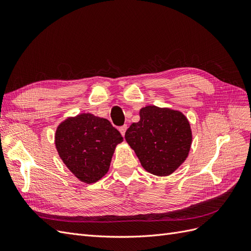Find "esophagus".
<instances>
[{"mask_svg":"<svg viewBox=\"0 0 251 251\" xmlns=\"http://www.w3.org/2000/svg\"><path fill=\"white\" fill-rule=\"evenodd\" d=\"M126 128H127L126 125H125V126H120V127H119V132L121 133V135L125 136V134H126Z\"/></svg>","mask_w":251,"mask_h":251,"instance_id":"1","label":"esophagus"}]
</instances>
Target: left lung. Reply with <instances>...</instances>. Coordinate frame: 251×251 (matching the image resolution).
<instances>
[{"label": "left lung", "mask_w": 251, "mask_h": 251, "mask_svg": "<svg viewBox=\"0 0 251 251\" xmlns=\"http://www.w3.org/2000/svg\"><path fill=\"white\" fill-rule=\"evenodd\" d=\"M140 120L127 128L125 138L142 168L156 176H169L184 162L192 144L187 118L179 111L148 105Z\"/></svg>", "instance_id": "obj_1"}]
</instances>
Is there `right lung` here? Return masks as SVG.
<instances>
[{
    "label": "right lung",
    "mask_w": 251,
    "mask_h": 251,
    "mask_svg": "<svg viewBox=\"0 0 251 251\" xmlns=\"http://www.w3.org/2000/svg\"><path fill=\"white\" fill-rule=\"evenodd\" d=\"M123 136L108 119L82 113L57 126L55 147L75 177L94 183L108 173L112 156Z\"/></svg>",
    "instance_id": "right-lung-1"
}]
</instances>
